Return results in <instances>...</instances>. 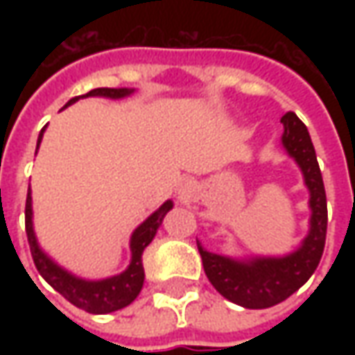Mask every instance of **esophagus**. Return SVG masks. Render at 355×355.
Here are the masks:
<instances>
[{
	"label": "esophagus",
	"instance_id": "1",
	"mask_svg": "<svg viewBox=\"0 0 355 355\" xmlns=\"http://www.w3.org/2000/svg\"><path fill=\"white\" fill-rule=\"evenodd\" d=\"M185 189H189V184H187V182L184 184V191H185Z\"/></svg>",
	"mask_w": 355,
	"mask_h": 355
}]
</instances>
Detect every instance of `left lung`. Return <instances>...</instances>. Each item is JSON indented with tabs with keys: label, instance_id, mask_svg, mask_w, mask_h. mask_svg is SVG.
I'll return each instance as SVG.
<instances>
[{
	"label": "left lung",
	"instance_id": "obj_1",
	"mask_svg": "<svg viewBox=\"0 0 355 355\" xmlns=\"http://www.w3.org/2000/svg\"><path fill=\"white\" fill-rule=\"evenodd\" d=\"M280 122L284 126L282 146L298 164L310 191V231L302 245L284 257H252L249 261H237L205 251L198 241L205 275L215 291L239 306L252 310L275 306L296 293L316 270L326 243V191L310 134L294 112H286Z\"/></svg>",
	"mask_w": 355,
	"mask_h": 355
}]
</instances>
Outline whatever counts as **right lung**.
<instances>
[{
	"instance_id": "add662e5",
	"label": "right lung",
	"mask_w": 355,
	"mask_h": 355,
	"mask_svg": "<svg viewBox=\"0 0 355 355\" xmlns=\"http://www.w3.org/2000/svg\"><path fill=\"white\" fill-rule=\"evenodd\" d=\"M132 92H134L132 89H94L87 92V94H83V96L85 98L87 96L124 98V96H128ZM78 98L80 96L71 98L69 103L64 104V108L76 103ZM43 130L39 134L37 148H39L41 138H43ZM171 207H173V203L168 199L157 211L152 213L142 225L132 233V237H130L132 259H130V265L124 272H120L116 277H110V279L85 280L71 275V272H67L64 268H61L55 261H51L47 254L41 251L33 231V209H31V189H29L27 191V201H25V233H27V241H29V249H31L35 266H37L39 275L47 280L57 293L62 294L71 304H75L76 308H80L85 312H90V314H108V312H114V310L128 306L130 302H134L136 296L142 291L144 249L152 243V239L156 237L157 227L162 225L166 213L170 211Z\"/></svg>"
}]
</instances>
